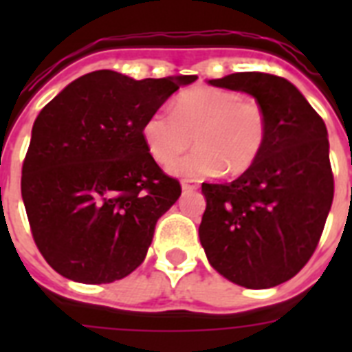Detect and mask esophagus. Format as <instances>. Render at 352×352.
I'll list each match as a JSON object with an SVG mask.
<instances>
[{
    "label": "esophagus",
    "mask_w": 352,
    "mask_h": 352,
    "mask_svg": "<svg viewBox=\"0 0 352 352\" xmlns=\"http://www.w3.org/2000/svg\"><path fill=\"white\" fill-rule=\"evenodd\" d=\"M197 188H199L197 181H188V179L182 181V190H184V192H195Z\"/></svg>",
    "instance_id": "esophagus-1"
}]
</instances>
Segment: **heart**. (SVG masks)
Instances as JSON below:
<instances>
[{
	"label": "heart",
	"mask_w": 352,
	"mask_h": 352,
	"mask_svg": "<svg viewBox=\"0 0 352 352\" xmlns=\"http://www.w3.org/2000/svg\"><path fill=\"white\" fill-rule=\"evenodd\" d=\"M268 117L256 98L235 91L192 87L171 104V115L151 113L142 124V138L151 159L171 166L190 146L197 149L171 170L179 175H241L261 157Z\"/></svg>",
	"instance_id": "1"
}]
</instances>
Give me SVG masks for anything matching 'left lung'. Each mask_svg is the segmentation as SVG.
Listing matches in <instances>:
<instances>
[{
    "label": "left lung",
    "mask_w": 352,
    "mask_h": 352,
    "mask_svg": "<svg viewBox=\"0 0 352 352\" xmlns=\"http://www.w3.org/2000/svg\"><path fill=\"white\" fill-rule=\"evenodd\" d=\"M210 84L254 96L267 111L268 135L261 157L235 181L203 182L201 245L232 283L270 289L294 278L322 237L334 197L327 127L276 74L234 73Z\"/></svg>",
    "instance_id": "left-lung-1"
}]
</instances>
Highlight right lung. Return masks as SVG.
<instances>
[{
    "label": "right lung",
    "instance_id": "1",
    "mask_svg": "<svg viewBox=\"0 0 352 352\" xmlns=\"http://www.w3.org/2000/svg\"><path fill=\"white\" fill-rule=\"evenodd\" d=\"M195 80L95 71L41 109L21 168V197L38 250L63 278L113 283L144 261L181 182L151 159L142 124Z\"/></svg>",
    "mask_w": 352,
    "mask_h": 352
}]
</instances>
